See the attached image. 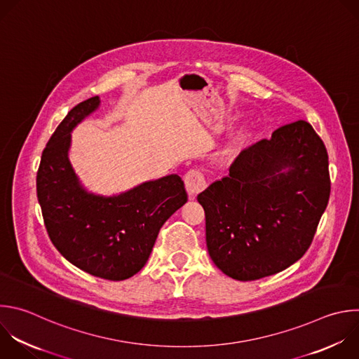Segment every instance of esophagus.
<instances>
[{
	"label": "esophagus",
	"instance_id": "esophagus-1",
	"mask_svg": "<svg viewBox=\"0 0 359 359\" xmlns=\"http://www.w3.org/2000/svg\"><path fill=\"white\" fill-rule=\"evenodd\" d=\"M184 184H186V190H187L190 198H194L207 186L204 175L200 170H197V169H191V170H189L186 173Z\"/></svg>",
	"mask_w": 359,
	"mask_h": 359
}]
</instances>
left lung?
<instances>
[{
    "label": "left lung",
    "instance_id": "1",
    "mask_svg": "<svg viewBox=\"0 0 359 359\" xmlns=\"http://www.w3.org/2000/svg\"><path fill=\"white\" fill-rule=\"evenodd\" d=\"M330 190L327 149L313 127L300 119L278 128L197 196L210 258L243 282L285 271L311 245Z\"/></svg>",
    "mask_w": 359,
    "mask_h": 359
}]
</instances>
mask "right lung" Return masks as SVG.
Here are the masks:
<instances>
[{"mask_svg": "<svg viewBox=\"0 0 359 359\" xmlns=\"http://www.w3.org/2000/svg\"><path fill=\"white\" fill-rule=\"evenodd\" d=\"M98 107L100 97H91L59 124L42 152L36 193L56 250L93 276L124 280L144 268L159 229L187 201V193L177 175L115 196L87 191L69 161L70 134Z\"/></svg>", "mask_w": 359, "mask_h": 359, "instance_id": "right-lung-1", "label": "right lung"}]
</instances>
